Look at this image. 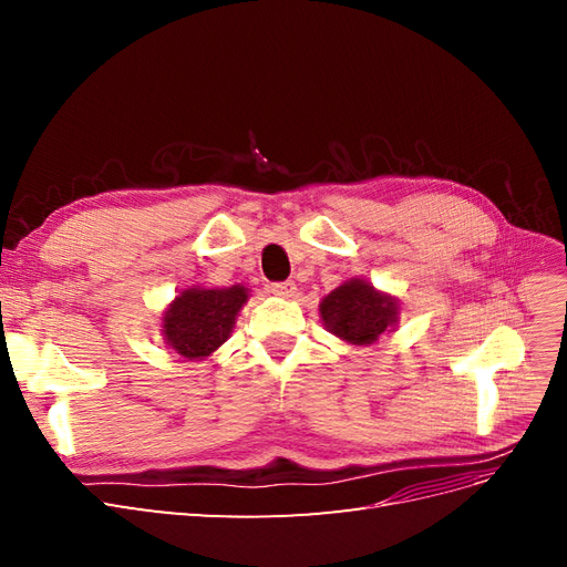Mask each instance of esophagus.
Returning <instances> with one entry per match:
<instances>
[{"mask_svg":"<svg viewBox=\"0 0 567 567\" xmlns=\"http://www.w3.org/2000/svg\"><path fill=\"white\" fill-rule=\"evenodd\" d=\"M267 290H269L271 296L293 298V296H296V284H293V281H277V284H269Z\"/></svg>","mask_w":567,"mask_h":567,"instance_id":"34e87169","label":"esophagus"}]
</instances>
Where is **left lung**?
I'll list each match as a JSON object with an SVG mask.
<instances>
[{"label":"left lung","instance_id":"obj_1","mask_svg":"<svg viewBox=\"0 0 567 567\" xmlns=\"http://www.w3.org/2000/svg\"><path fill=\"white\" fill-rule=\"evenodd\" d=\"M323 326L352 346H371L400 319V302L364 279H350L331 290L319 305Z\"/></svg>","mask_w":567,"mask_h":567}]
</instances>
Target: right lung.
Segmentation results:
<instances>
[{"label":"right lung","instance_id":"add662e5","mask_svg":"<svg viewBox=\"0 0 567 567\" xmlns=\"http://www.w3.org/2000/svg\"><path fill=\"white\" fill-rule=\"evenodd\" d=\"M248 300V288L192 286L169 302L163 315V338L169 350L184 359L213 354L234 331V323Z\"/></svg>","mask_w":567,"mask_h":567}]
</instances>
